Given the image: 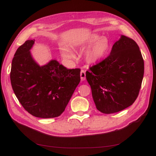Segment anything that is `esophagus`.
<instances>
[{
    "instance_id": "1",
    "label": "esophagus",
    "mask_w": 156,
    "mask_h": 156,
    "mask_svg": "<svg viewBox=\"0 0 156 156\" xmlns=\"http://www.w3.org/2000/svg\"><path fill=\"white\" fill-rule=\"evenodd\" d=\"M80 78H81V80H82V81L85 80V79H86V72L84 69H81Z\"/></svg>"
}]
</instances>
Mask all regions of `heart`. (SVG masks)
<instances>
[{
  "label": "heart",
  "instance_id": "obj_1",
  "mask_svg": "<svg viewBox=\"0 0 156 156\" xmlns=\"http://www.w3.org/2000/svg\"><path fill=\"white\" fill-rule=\"evenodd\" d=\"M89 44L94 45L86 53L85 58L87 61L90 63H94L101 59L105 55L109 48V41L105 37H99L97 35H92L89 40ZM62 54L66 59H72L74 58V54L70 49L64 48L62 49Z\"/></svg>",
  "mask_w": 156,
  "mask_h": 156
}]
</instances>
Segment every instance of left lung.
<instances>
[{
    "mask_svg": "<svg viewBox=\"0 0 156 156\" xmlns=\"http://www.w3.org/2000/svg\"><path fill=\"white\" fill-rule=\"evenodd\" d=\"M144 62L137 43L122 35L111 54L86 72L96 107L115 113L133 105L141 87Z\"/></svg>",
    "mask_w": 156,
    "mask_h": 156,
    "instance_id": "8db88e82",
    "label": "left lung"
}]
</instances>
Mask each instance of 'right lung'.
<instances>
[{
	"label": "right lung",
	"mask_w": 156,
	"mask_h": 156,
	"mask_svg": "<svg viewBox=\"0 0 156 156\" xmlns=\"http://www.w3.org/2000/svg\"><path fill=\"white\" fill-rule=\"evenodd\" d=\"M35 40H27L12 59L11 86L26 111L39 118L59 117L80 81V69H67L56 60L40 67L32 58Z\"/></svg>",
	"instance_id": "right-lung-1"
}]
</instances>
